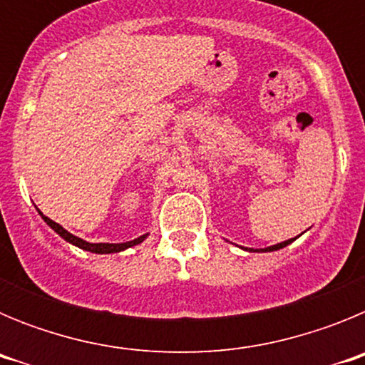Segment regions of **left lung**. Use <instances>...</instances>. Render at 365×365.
I'll list each match as a JSON object with an SVG mask.
<instances>
[{
	"label": "left lung",
	"mask_w": 365,
	"mask_h": 365,
	"mask_svg": "<svg viewBox=\"0 0 365 365\" xmlns=\"http://www.w3.org/2000/svg\"><path fill=\"white\" fill-rule=\"evenodd\" d=\"M294 240H296V237H294ZM294 240H287V241H283V243L272 245V247H269V248H261V252H272V250H279V248L287 247V245L292 243V241H294Z\"/></svg>",
	"instance_id": "obj_1"
}]
</instances>
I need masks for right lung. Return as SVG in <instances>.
<instances>
[{
	"instance_id": "add662e5",
	"label": "right lung",
	"mask_w": 365,
	"mask_h": 365,
	"mask_svg": "<svg viewBox=\"0 0 365 365\" xmlns=\"http://www.w3.org/2000/svg\"><path fill=\"white\" fill-rule=\"evenodd\" d=\"M40 215L43 217V221L49 225L51 228H53L56 234H60L66 241H69V243L76 245L78 248H83V250H89V252H95V254H113V252H120V250H125V248H130V247H135V245L138 243H143L144 240H146V235H140V237H137V240L133 241H125V243H87V241L80 240V237H76V235L69 234V232L66 230L63 227H60L58 222H54L53 219L49 217H45L43 214L40 212Z\"/></svg>"
}]
</instances>
